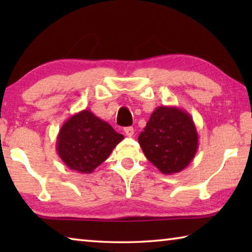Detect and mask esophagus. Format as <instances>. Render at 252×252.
<instances>
[{
	"instance_id": "obj_1",
	"label": "esophagus",
	"mask_w": 252,
	"mask_h": 252,
	"mask_svg": "<svg viewBox=\"0 0 252 252\" xmlns=\"http://www.w3.org/2000/svg\"><path fill=\"white\" fill-rule=\"evenodd\" d=\"M125 133L126 134V136H132L134 134V129L132 126H126L125 127Z\"/></svg>"
}]
</instances>
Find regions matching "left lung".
I'll list each match as a JSON object with an SVG mask.
<instances>
[{"label": "left lung", "mask_w": 252, "mask_h": 252, "mask_svg": "<svg viewBox=\"0 0 252 252\" xmlns=\"http://www.w3.org/2000/svg\"><path fill=\"white\" fill-rule=\"evenodd\" d=\"M138 141L147 159L164 174L186 169L199 147L192 118L177 106H158Z\"/></svg>", "instance_id": "1"}]
</instances>
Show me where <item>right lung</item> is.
Returning a JSON list of instances; mask_svg holds the SVG:
<instances>
[{
	"mask_svg": "<svg viewBox=\"0 0 252 252\" xmlns=\"http://www.w3.org/2000/svg\"><path fill=\"white\" fill-rule=\"evenodd\" d=\"M123 135L90 110L75 113L61 126L57 138V152L73 171L91 173L104 162Z\"/></svg>",
	"mask_w": 252,
	"mask_h": 252,
	"instance_id": "1",
	"label": "right lung"
}]
</instances>
